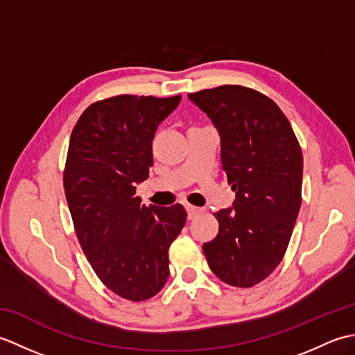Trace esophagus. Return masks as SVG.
I'll list each match as a JSON object with an SVG mask.
<instances>
[{
  "mask_svg": "<svg viewBox=\"0 0 355 355\" xmlns=\"http://www.w3.org/2000/svg\"><path fill=\"white\" fill-rule=\"evenodd\" d=\"M187 216H189V220H193L195 216H198L200 214H202V209L197 207V206H192V205H187Z\"/></svg>",
  "mask_w": 355,
  "mask_h": 355,
  "instance_id": "obj_1",
  "label": "esophagus"
}]
</instances>
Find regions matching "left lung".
Here are the masks:
<instances>
[{
    "mask_svg": "<svg viewBox=\"0 0 355 355\" xmlns=\"http://www.w3.org/2000/svg\"><path fill=\"white\" fill-rule=\"evenodd\" d=\"M221 137L233 206L214 214L218 235L202 244L210 270L232 286L263 281L288 247L302 202L304 157L277 105L256 89L223 85L191 93Z\"/></svg>",
    "mask_w": 355,
    "mask_h": 355,
    "instance_id": "8db88e82",
    "label": "left lung"
}]
</instances>
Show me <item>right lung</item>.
I'll return each instance as SVG.
<instances>
[{
  "label": "right lung",
  "mask_w": 355,
  "mask_h": 355,
  "mask_svg": "<svg viewBox=\"0 0 355 355\" xmlns=\"http://www.w3.org/2000/svg\"><path fill=\"white\" fill-rule=\"evenodd\" d=\"M180 101L122 94L94 102L70 137L64 189L79 244L103 285L132 302L163 288L169 245L186 223L182 205L148 207L135 197L153 166L157 128Z\"/></svg>",
  "instance_id": "right-lung-1"
}]
</instances>
